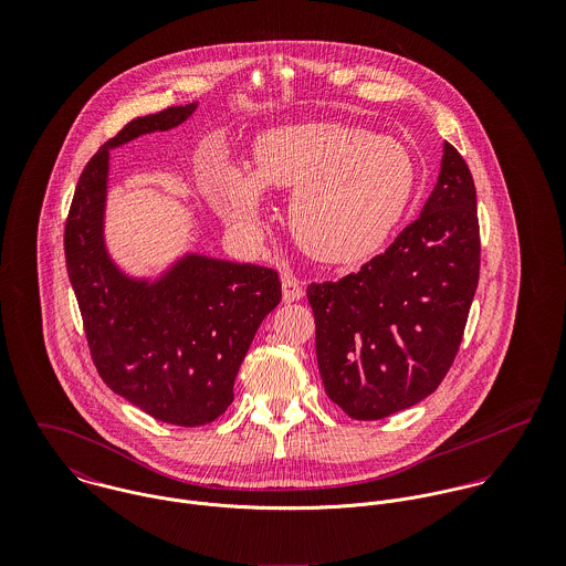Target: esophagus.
<instances>
[{"label": "esophagus", "instance_id": "34e87169", "mask_svg": "<svg viewBox=\"0 0 566 566\" xmlns=\"http://www.w3.org/2000/svg\"><path fill=\"white\" fill-rule=\"evenodd\" d=\"M305 296V285L301 279H296L294 274H285L283 276V301L285 303H296Z\"/></svg>", "mask_w": 566, "mask_h": 566}]
</instances>
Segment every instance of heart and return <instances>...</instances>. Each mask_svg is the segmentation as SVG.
I'll return each instance as SVG.
<instances>
[{"label":"heart","instance_id":"obj_1","mask_svg":"<svg viewBox=\"0 0 566 566\" xmlns=\"http://www.w3.org/2000/svg\"><path fill=\"white\" fill-rule=\"evenodd\" d=\"M416 180L403 144L337 122H303L263 130L250 171L218 163L205 193L227 224L252 233L263 222L265 189H294L290 229L298 245L324 263H355L395 233Z\"/></svg>","mask_w":566,"mask_h":566}]
</instances>
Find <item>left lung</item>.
<instances>
[{"mask_svg": "<svg viewBox=\"0 0 566 566\" xmlns=\"http://www.w3.org/2000/svg\"><path fill=\"white\" fill-rule=\"evenodd\" d=\"M478 281L475 182L444 142L418 220L359 272L307 287L328 399L379 420L429 397L458 355Z\"/></svg>", "mask_w": 566, "mask_h": 566, "instance_id": "left-lung-1", "label": "left lung"}]
</instances>
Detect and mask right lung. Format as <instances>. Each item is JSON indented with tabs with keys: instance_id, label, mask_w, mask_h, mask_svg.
<instances>
[{
	"instance_id": "right-lung-1",
	"label": "right lung",
	"mask_w": 566,
	"mask_h": 566,
	"mask_svg": "<svg viewBox=\"0 0 566 566\" xmlns=\"http://www.w3.org/2000/svg\"><path fill=\"white\" fill-rule=\"evenodd\" d=\"M198 102L137 117L86 163L65 256L91 357L104 384L157 420L198 427L233 403L243 357L281 303L272 268L185 252L157 276L126 272L106 245L111 150L187 122Z\"/></svg>"
}]
</instances>
